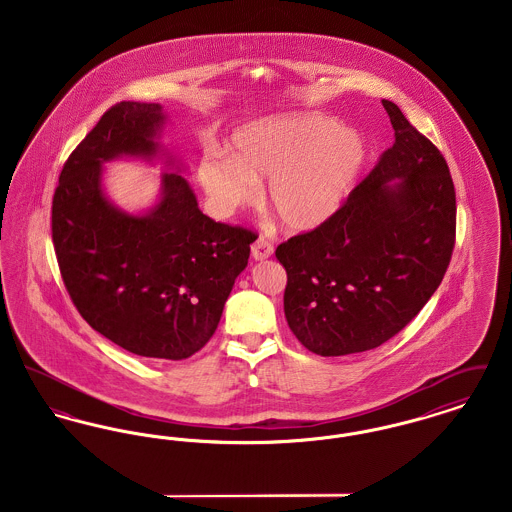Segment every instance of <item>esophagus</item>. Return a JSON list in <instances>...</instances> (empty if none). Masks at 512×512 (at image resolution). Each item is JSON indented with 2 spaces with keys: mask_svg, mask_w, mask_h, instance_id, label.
I'll use <instances>...</instances> for the list:
<instances>
[{
  "mask_svg": "<svg viewBox=\"0 0 512 512\" xmlns=\"http://www.w3.org/2000/svg\"><path fill=\"white\" fill-rule=\"evenodd\" d=\"M272 251H274V247H272V244L268 242L265 236L257 238L253 245H251V255H253L255 261H265V259L272 255Z\"/></svg>",
  "mask_w": 512,
  "mask_h": 512,
  "instance_id": "34e87169",
  "label": "esophagus"
}]
</instances>
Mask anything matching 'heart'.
Masks as SVG:
<instances>
[{
	"label": "heart",
	"instance_id": "heart-1",
	"mask_svg": "<svg viewBox=\"0 0 512 512\" xmlns=\"http://www.w3.org/2000/svg\"><path fill=\"white\" fill-rule=\"evenodd\" d=\"M363 138L318 113H288L242 128L232 157L209 151L197 180L219 215H230L267 179L265 201L290 230H311L340 209L365 163Z\"/></svg>",
	"mask_w": 512,
	"mask_h": 512
}]
</instances>
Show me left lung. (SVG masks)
I'll list each match as a JSON object with an SVG mask.
<instances>
[{"label":"left lung","mask_w":512,"mask_h":512,"mask_svg":"<svg viewBox=\"0 0 512 512\" xmlns=\"http://www.w3.org/2000/svg\"><path fill=\"white\" fill-rule=\"evenodd\" d=\"M382 103L393 146L330 219L276 247L290 330L322 357L368 351L401 332L438 290L455 247L447 161L393 101Z\"/></svg>","instance_id":"8db88e82"}]
</instances>
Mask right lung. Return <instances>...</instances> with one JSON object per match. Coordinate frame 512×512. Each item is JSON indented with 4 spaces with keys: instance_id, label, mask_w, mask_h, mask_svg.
I'll list each match as a JSON object with an SVG mask.
<instances>
[{
    "instance_id": "obj_1",
    "label": "right lung",
    "mask_w": 512,
    "mask_h": 512,
    "mask_svg": "<svg viewBox=\"0 0 512 512\" xmlns=\"http://www.w3.org/2000/svg\"><path fill=\"white\" fill-rule=\"evenodd\" d=\"M159 103L121 101L69 155L51 207L59 270L82 318L122 349L161 361L199 351L247 267L251 230L205 217L186 178L163 174L161 201L128 215L101 190V165L153 157Z\"/></svg>"
}]
</instances>
